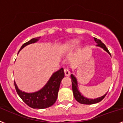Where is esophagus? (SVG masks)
Instances as JSON below:
<instances>
[{"instance_id": "1", "label": "esophagus", "mask_w": 123, "mask_h": 123, "mask_svg": "<svg viewBox=\"0 0 123 123\" xmlns=\"http://www.w3.org/2000/svg\"><path fill=\"white\" fill-rule=\"evenodd\" d=\"M64 73H65V75H66V76H69L70 74H71L69 70L68 69V68H65L64 69Z\"/></svg>"}]
</instances>
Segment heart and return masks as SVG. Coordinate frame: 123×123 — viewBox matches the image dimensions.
<instances>
[{"label":"heart","instance_id":"obj_1","mask_svg":"<svg viewBox=\"0 0 123 123\" xmlns=\"http://www.w3.org/2000/svg\"><path fill=\"white\" fill-rule=\"evenodd\" d=\"M77 44H78V41L75 39L68 41L62 47V50L64 52H68V51L73 50L74 48H76Z\"/></svg>","mask_w":123,"mask_h":123}]
</instances>
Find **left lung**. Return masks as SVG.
Instances as JSON below:
<instances>
[{
    "label": "left lung",
    "instance_id": "8db88e82",
    "mask_svg": "<svg viewBox=\"0 0 123 123\" xmlns=\"http://www.w3.org/2000/svg\"><path fill=\"white\" fill-rule=\"evenodd\" d=\"M94 41L96 42L97 46H99V47H102L105 50H106V52L109 53L110 55L111 54L109 52L108 49H107V47H106V46L105 45L104 43L101 42V40L99 39H98L97 38H94ZM71 81H72V87H73V94H74V98L76 99V100L77 102H79V103L81 104H84V105H92V104H95V103H99L101 101L105 98V97L106 96V95L107 94V93L105 94L104 96L101 97H99V98H98L96 99H87L85 97H84L81 94V92H79V89H78V86H77V79L74 76L73 74H71Z\"/></svg>",
    "mask_w": 123,
    "mask_h": 123
}]
</instances>
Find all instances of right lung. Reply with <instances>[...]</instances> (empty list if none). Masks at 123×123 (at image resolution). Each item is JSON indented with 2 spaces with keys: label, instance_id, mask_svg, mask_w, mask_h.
I'll list each match as a JSON object with an SVG mask.
<instances>
[{
  "label": "right lung",
  "instance_id": "right-lung-1",
  "mask_svg": "<svg viewBox=\"0 0 123 123\" xmlns=\"http://www.w3.org/2000/svg\"><path fill=\"white\" fill-rule=\"evenodd\" d=\"M40 38L41 37L33 38L24 43L19 51L25 46L38 41ZM64 77V72L63 68H61L52 74L47 84L41 89L32 93H27L19 90L15 82L14 85L18 95L27 105L34 109H44L51 106L56 101L61 82Z\"/></svg>",
  "mask_w": 123,
  "mask_h": 123
}]
</instances>
